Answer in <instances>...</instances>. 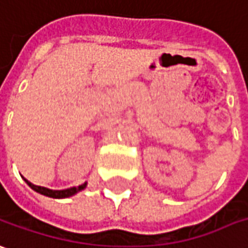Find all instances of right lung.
I'll list each match as a JSON object with an SVG mask.
<instances>
[{
	"label": "right lung",
	"instance_id": "right-lung-1",
	"mask_svg": "<svg viewBox=\"0 0 248 248\" xmlns=\"http://www.w3.org/2000/svg\"><path fill=\"white\" fill-rule=\"evenodd\" d=\"M24 181L32 190H35L36 193H39V194L42 195L50 197V198H69V197L77 194L78 191H81V190H84V188L87 187V182H85V183H82V185L77 186V187L65 188V190H51V188L36 186V185H33V183H31L30 181H27V179H24Z\"/></svg>",
	"mask_w": 248,
	"mask_h": 248
}]
</instances>
